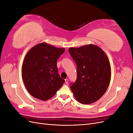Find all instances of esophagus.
Listing matches in <instances>:
<instances>
[{
    "mask_svg": "<svg viewBox=\"0 0 133 133\" xmlns=\"http://www.w3.org/2000/svg\"><path fill=\"white\" fill-rule=\"evenodd\" d=\"M68 82H69V80H68V79H65V82L66 84H68Z\"/></svg>",
    "mask_w": 133,
    "mask_h": 133,
    "instance_id": "34e87169",
    "label": "esophagus"
}]
</instances>
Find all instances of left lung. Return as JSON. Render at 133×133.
Listing matches in <instances>:
<instances>
[{
	"instance_id": "obj_1",
	"label": "left lung",
	"mask_w": 133,
	"mask_h": 133,
	"mask_svg": "<svg viewBox=\"0 0 133 133\" xmlns=\"http://www.w3.org/2000/svg\"><path fill=\"white\" fill-rule=\"evenodd\" d=\"M69 52L77 66V78L70 89L80 103L95 102L107 91L111 79V67L106 54L93 45L70 48Z\"/></svg>"
}]
</instances>
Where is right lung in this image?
Listing matches in <instances>:
<instances>
[{
    "label": "right lung",
    "instance_id": "obj_1",
    "mask_svg": "<svg viewBox=\"0 0 133 133\" xmlns=\"http://www.w3.org/2000/svg\"><path fill=\"white\" fill-rule=\"evenodd\" d=\"M65 51L46 43L35 45L26 54L22 68L27 90L33 97L47 100L56 94L65 80L58 74L57 62Z\"/></svg>",
    "mask_w": 133,
    "mask_h": 133
}]
</instances>
